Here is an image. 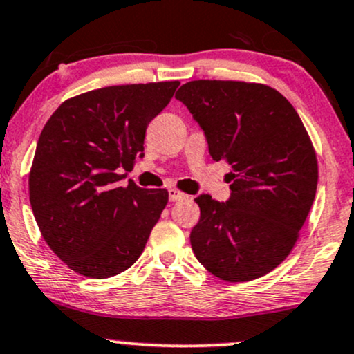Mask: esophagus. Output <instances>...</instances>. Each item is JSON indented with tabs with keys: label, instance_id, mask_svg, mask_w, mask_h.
<instances>
[{
	"label": "esophagus",
	"instance_id": "1",
	"mask_svg": "<svg viewBox=\"0 0 354 354\" xmlns=\"http://www.w3.org/2000/svg\"><path fill=\"white\" fill-rule=\"evenodd\" d=\"M184 198H187V194H184V192H180L177 189H169L170 202H177V200H184Z\"/></svg>",
	"mask_w": 354,
	"mask_h": 354
}]
</instances>
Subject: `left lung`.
Instances as JSON below:
<instances>
[{"label":"left lung","instance_id":"8db88e82","mask_svg":"<svg viewBox=\"0 0 354 354\" xmlns=\"http://www.w3.org/2000/svg\"><path fill=\"white\" fill-rule=\"evenodd\" d=\"M176 98L203 129L213 160L230 164L226 203L200 195L190 244L228 282L263 277L290 254L307 220L318 162L307 129L277 90L236 80H194Z\"/></svg>","mask_w":354,"mask_h":354}]
</instances>
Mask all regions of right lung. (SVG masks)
Instances as JSON below:
<instances>
[{
  "label": "right lung",
  "instance_id": "right-lung-1",
  "mask_svg": "<svg viewBox=\"0 0 354 354\" xmlns=\"http://www.w3.org/2000/svg\"><path fill=\"white\" fill-rule=\"evenodd\" d=\"M180 82L104 86L65 100L39 136L29 200L47 246L77 274L106 279L131 268L169 202L126 174L144 156L146 128Z\"/></svg>",
  "mask_w": 354,
  "mask_h": 354
}]
</instances>
